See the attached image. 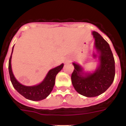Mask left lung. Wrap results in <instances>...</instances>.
<instances>
[{
	"instance_id": "8db88e82",
	"label": "left lung",
	"mask_w": 126,
	"mask_h": 126,
	"mask_svg": "<svg viewBox=\"0 0 126 126\" xmlns=\"http://www.w3.org/2000/svg\"><path fill=\"white\" fill-rule=\"evenodd\" d=\"M94 46L99 55V66L93 73H84L82 67L73 63L72 85L77 93L86 97H95L105 92L112 84L115 75V60L109 44L99 33L93 32Z\"/></svg>"
}]
</instances>
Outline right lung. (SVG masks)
Returning a JSON list of instances; mask_svg holds the SVG:
<instances>
[{
    "instance_id": "1",
    "label": "right lung",
    "mask_w": 126,
    "mask_h": 126,
    "mask_svg": "<svg viewBox=\"0 0 126 126\" xmlns=\"http://www.w3.org/2000/svg\"><path fill=\"white\" fill-rule=\"evenodd\" d=\"M13 48L14 46L13 47L11 56L10 57L8 64V70L10 80H11L13 87L16 89V90L19 93L21 94L22 96H23L27 99L34 101H38L46 98L52 91L53 88L55 85L56 76L60 71L62 70L64 64H62L61 65L58 66L55 68L50 69L47 76H46L44 80L37 85L30 86V87L23 85L16 79L13 74L12 69H11V59L12 57Z\"/></svg>"
}]
</instances>
